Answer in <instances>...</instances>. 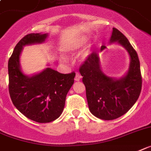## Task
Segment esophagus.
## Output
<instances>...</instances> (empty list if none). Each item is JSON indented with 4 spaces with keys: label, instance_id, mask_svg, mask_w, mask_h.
Wrapping results in <instances>:
<instances>
[{
    "label": "esophagus",
    "instance_id": "obj_1",
    "mask_svg": "<svg viewBox=\"0 0 151 151\" xmlns=\"http://www.w3.org/2000/svg\"><path fill=\"white\" fill-rule=\"evenodd\" d=\"M81 75L79 74L78 73H76V77H75V80L76 81H79L80 80V78H81Z\"/></svg>",
    "mask_w": 151,
    "mask_h": 151
}]
</instances>
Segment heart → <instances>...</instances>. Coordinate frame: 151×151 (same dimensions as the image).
<instances>
[{
    "label": "heart",
    "instance_id": "obj_1",
    "mask_svg": "<svg viewBox=\"0 0 151 151\" xmlns=\"http://www.w3.org/2000/svg\"><path fill=\"white\" fill-rule=\"evenodd\" d=\"M83 42H84V41H82V42H78V45H77V46H76V48H78V47H80V46L83 44Z\"/></svg>",
    "mask_w": 151,
    "mask_h": 151
}]
</instances>
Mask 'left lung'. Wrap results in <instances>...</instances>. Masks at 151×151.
Segmentation results:
<instances>
[{
	"instance_id": "left-lung-1",
	"label": "left lung",
	"mask_w": 151,
	"mask_h": 151,
	"mask_svg": "<svg viewBox=\"0 0 151 151\" xmlns=\"http://www.w3.org/2000/svg\"><path fill=\"white\" fill-rule=\"evenodd\" d=\"M118 42L130 55L127 74L120 79H113L102 72L98 55L93 52L79 67L86 86L89 110L93 115L105 120L120 117L137 102L141 92L142 76L137 53L123 33L113 28L110 42ZM102 45L100 51L105 49Z\"/></svg>"
}]
</instances>
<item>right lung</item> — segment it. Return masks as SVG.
I'll return each mask as SVG.
<instances>
[{
  "instance_id": "1",
  "label": "right lung",
  "mask_w": 151,
  "mask_h": 151,
  "mask_svg": "<svg viewBox=\"0 0 151 151\" xmlns=\"http://www.w3.org/2000/svg\"><path fill=\"white\" fill-rule=\"evenodd\" d=\"M46 34H28L20 40L8 60L9 94L14 106L27 118L38 123H49L60 116L76 73L62 74L46 68L28 77L21 71L20 54L23 46L41 43Z\"/></svg>"
}]
</instances>
